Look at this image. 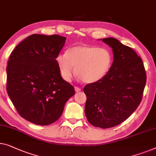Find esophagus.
<instances>
[{"label": "esophagus", "mask_w": 156, "mask_h": 156, "mask_svg": "<svg viewBox=\"0 0 156 156\" xmlns=\"http://www.w3.org/2000/svg\"><path fill=\"white\" fill-rule=\"evenodd\" d=\"M74 91H75L76 93H77V92L81 91V89L77 87H74Z\"/></svg>", "instance_id": "esophagus-1"}]
</instances>
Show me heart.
Here are the masks:
<instances>
[{
	"instance_id": "obj_1",
	"label": "heart",
	"mask_w": 156,
	"mask_h": 156,
	"mask_svg": "<svg viewBox=\"0 0 156 156\" xmlns=\"http://www.w3.org/2000/svg\"><path fill=\"white\" fill-rule=\"evenodd\" d=\"M55 60L61 76L66 82L71 80L75 69L76 75L83 82L91 83L107 74L112 57L107 48L78 45L69 48L66 53L58 55Z\"/></svg>"
}]
</instances>
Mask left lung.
Returning <instances> with one entry per match:
<instances>
[{
    "label": "left lung",
    "instance_id": "obj_1",
    "mask_svg": "<svg viewBox=\"0 0 156 156\" xmlns=\"http://www.w3.org/2000/svg\"><path fill=\"white\" fill-rule=\"evenodd\" d=\"M101 40L112 48L113 62L104 77L83 88L84 111L90 124L106 129L119 125L138 108L146 75L141 58L130 47L112 37Z\"/></svg>",
    "mask_w": 156,
    "mask_h": 156
}]
</instances>
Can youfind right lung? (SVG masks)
Listing matches in <instances>:
<instances>
[{"label":"right lung","instance_id":"right-lung-1","mask_svg":"<svg viewBox=\"0 0 156 156\" xmlns=\"http://www.w3.org/2000/svg\"><path fill=\"white\" fill-rule=\"evenodd\" d=\"M65 41L59 35L34 34L20 42L8 60L7 92L20 115L35 125L58 120L75 94L62 78L55 60Z\"/></svg>","mask_w":156,"mask_h":156}]
</instances>
